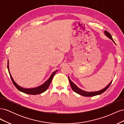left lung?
Instances as JSON below:
<instances>
[{"mask_svg":"<svg viewBox=\"0 0 124 124\" xmlns=\"http://www.w3.org/2000/svg\"><path fill=\"white\" fill-rule=\"evenodd\" d=\"M104 34L107 37H108V38L110 39L111 40H112V41H113V42L115 44L114 40H113V38H112V37L111 34H110L109 32H108L106 31H104ZM68 78H69V82H70V85H71V88H72L73 91L74 92H76V93H78V94H79V95H82V96H85V97L94 96L100 95V94H101V93H103V92H104L105 91H106V90L108 88V87H109L110 85H111V84L112 83V80L110 82V83L108 84L107 86H106V87H104L103 88L99 90V91H93V92H87V91H84V90H82V89H80V88H78V86L76 84H75L72 81L70 80V78H69V76L68 77Z\"/></svg>","mask_w":124,"mask_h":124,"instance_id":"1","label":"left lung"}]
</instances>
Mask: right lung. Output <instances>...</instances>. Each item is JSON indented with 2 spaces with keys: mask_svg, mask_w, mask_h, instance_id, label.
I'll use <instances>...</instances> for the list:
<instances>
[{
  "mask_svg": "<svg viewBox=\"0 0 124 124\" xmlns=\"http://www.w3.org/2000/svg\"><path fill=\"white\" fill-rule=\"evenodd\" d=\"M8 69L9 71L10 77L11 78V80H12V82L13 83V84L15 85V86H16V88L20 92L25 93H26V94H29V95L40 94V93L44 92L46 91V90H47V88H48V87H49V86L51 84V82L52 79H53V78L54 76L58 70H56L54 71V72L51 74L50 78H48L46 82H44L43 84H42L38 86H37V87H33V88H24L23 87H21V86H20V85H18L13 80V78L12 76H11V74L10 72V70H9V60H8Z\"/></svg>",
  "mask_w": 124,
  "mask_h": 124,
  "instance_id": "right-lung-1",
  "label": "right lung"
}]
</instances>
